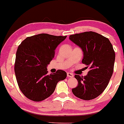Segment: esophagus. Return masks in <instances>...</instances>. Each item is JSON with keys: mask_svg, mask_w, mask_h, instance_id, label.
<instances>
[{"mask_svg": "<svg viewBox=\"0 0 124 124\" xmlns=\"http://www.w3.org/2000/svg\"><path fill=\"white\" fill-rule=\"evenodd\" d=\"M67 76L70 78H73L74 77V74L71 73H67Z\"/></svg>", "mask_w": 124, "mask_h": 124, "instance_id": "34e87169", "label": "esophagus"}]
</instances>
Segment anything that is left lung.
Listing matches in <instances>:
<instances>
[{
	"mask_svg": "<svg viewBox=\"0 0 124 124\" xmlns=\"http://www.w3.org/2000/svg\"><path fill=\"white\" fill-rule=\"evenodd\" d=\"M69 38L81 48L82 63L90 68L84 77L74 76L78 85L72 92L83 100L94 99L105 90L113 73L116 58L113 46L108 38L94 31L71 35Z\"/></svg>",
	"mask_w": 124,
	"mask_h": 124,
	"instance_id": "left-lung-1",
	"label": "left lung"
}]
</instances>
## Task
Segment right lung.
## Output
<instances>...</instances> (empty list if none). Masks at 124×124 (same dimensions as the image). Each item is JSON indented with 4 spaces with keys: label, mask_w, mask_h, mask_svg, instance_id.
Listing matches in <instances>:
<instances>
[{
    "label": "right lung",
    "mask_w": 124,
    "mask_h": 124,
    "mask_svg": "<svg viewBox=\"0 0 124 124\" xmlns=\"http://www.w3.org/2000/svg\"><path fill=\"white\" fill-rule=\"evenodd\" d=\"M67 36L41 33L27 37L16 53L15 73L22 93L33 101L45 100L52 94L57 83L67 74L63 70L48 75L47 66L54 57V51Z\"/></svg>",
    "instance_id": "add662e5"
}]
</instances>
